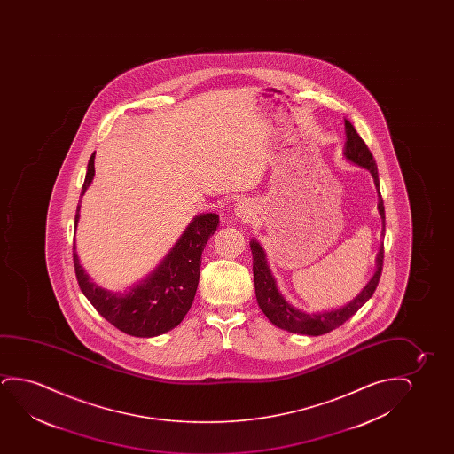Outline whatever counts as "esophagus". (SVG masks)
<instances>
[{
  "mask_svg": "<svg viewBox=\"0 0 454 454\" xmlns=\"http://www.w3.org/2000/svg\"><path fill=\"white\" fill-rule=\"evenodd\" d=\"M234 214H236V217L239 220H243V222H248L254 215V209H253V205H251V201L247 199L239 200L236 205H234Z\"/></svg>",
  "mask_w": 454,
  "mask_h": 454,
  "instance_id": "obj_1",
  "label": "esophagus"
}]
</instances>
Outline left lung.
Returning a JSON list of instances; mask_svg holds the SVG:
<instances>
[{"label":"left lung","mask_w":454,"mask_h":454,"mask_svg":"<svg viewBox=\"0 0 454 454\" xmlns=\"http://www.w3.org/2000/svg\"><path fill=\"white\" fill-rule=\"evenodd\" d=\"M344 127H346V144L342 150V156L346 161L355 164L361 168H366L369 174L372 175L373 184L379 193V209L380 218H381V243H380L379 253L375 257V271L372 278L369 279L366 286L361 288V292L355 296L352 301H348L341 307L329 309L323 311L301 310L298 307L290 304L286 296L280 293L276 278L271 273V268L268 265L267 253L257 242V239H251L249 247L253 253V273H254L255 298L261 310L265 313V317L279 329L286 330L290 333H299V335L317 336L329 333L332 330L340 327L348 321V317H354L356 311L360 310L363 305L366 304L369 299L372 298L375 288L379 286L380 276L383 270V240H385V205L380 193L379 170L377 164L373 161V156L366 144L361 139L360 135L355 130L354 125L344 119Z\"/></svg>","instance_id":"left-lung-1"}]
</instances>
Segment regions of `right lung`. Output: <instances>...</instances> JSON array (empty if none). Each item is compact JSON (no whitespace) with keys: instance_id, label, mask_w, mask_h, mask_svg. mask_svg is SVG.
<instances>
[{"instance_id":"right-lung-1","label":"right lung","mask_w":454,"mask_h":454,"mask_svg":"<svg viewBox=\"0 0 454 454\" xmlns=\"http://www.w3.org/2000/svg\"><path fill=\"white\" fill-rule=\"evenodd\" d=\"M94 155L88 161L81 197L93 183ZM79 218L81 206L75 211L74 231ZM217 224L218 215L214 212L195 215L155 270L124 292L106 290L93 282L81 265L74 239L73 257L82 293L108 323L127 335L153 338L175 329L192 305L199 286L201 253L217 231Z\"/></svg>"}]
</instances>
